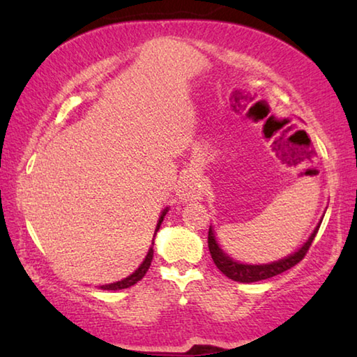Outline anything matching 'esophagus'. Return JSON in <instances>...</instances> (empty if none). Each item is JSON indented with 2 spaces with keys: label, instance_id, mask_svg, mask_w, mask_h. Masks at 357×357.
<instances>
[{
  "label": "esophagus",
  "instance_id": "obj_1",
  "mask_svg": "<svg viewBox=\"0 0 357 357\" xmlns=\"http://www.w3.org/2000/svg\"><path fill=\"white\" fill-rule=\"evenodd\" d=\"M199 183L195 176H185L181 181L179 189H178V197L183 201H192L199 197Z\"/></svg>",
  "mask_w": 357,
  "mask_h": 357
}]
</instances>
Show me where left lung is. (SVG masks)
Here are the masks:
<instances>
[{"label": "left lung", "mask_w": 357, "mask_h": 357, "mask_svg": "<svg viewBox=\"0 0 357 357\" xmlns=\"http://www.w3.org/2000/svg\"><path fill=\"white\" fill-rule=\"evenodd\" d=\"M320 225L317 226L315 231L312 232V236L309 237V241L304 243L301 248L295 252V255L284 257L278 262H271L265 265H245V264H238L232 261L231 257L226 256L225 252L218 248L215 237H213L212 228H209V234H207V245H209V251L213 259V264L217 265V268L222 271L225 276H228L229 280L237 281V282H256V281L268 280V278H273L276 275H281L286 270L295 267L300 261H303L304 256L307 255L310 245L314 242L317 232H319Z\"/></svg>", "instance_id": "8db88e82"}]
</instances>
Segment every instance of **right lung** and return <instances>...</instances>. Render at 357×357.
<instances>
[{
	"label": "right lung",
	"mask_w": 357,
	"mask_h": 357,
	"mask_svg": "<svg viewBox=\"0 0 357 357\" xmlns=\"http://www.w3.org/2000/svg\"><path fill=\"white\" fill-rule=\"evenodd\" d=\"M165 213H167V209H164V212H162V215H160V218H159L158 229H159V226H160V223H162V220H164ZM151 261H153V248H151L150 252H148V255H146L144 264H142L140 267H139L137 270H135L131 276H128V278H125V280H121V281H119V282L106 284V286H101V289H102V290H121V289H128V287L134 286V284H137V282L142 280V278L145 276L148 268H150Z\"/></svg>",
	"instance_id": "right-lung-1"
}]
</instances>
